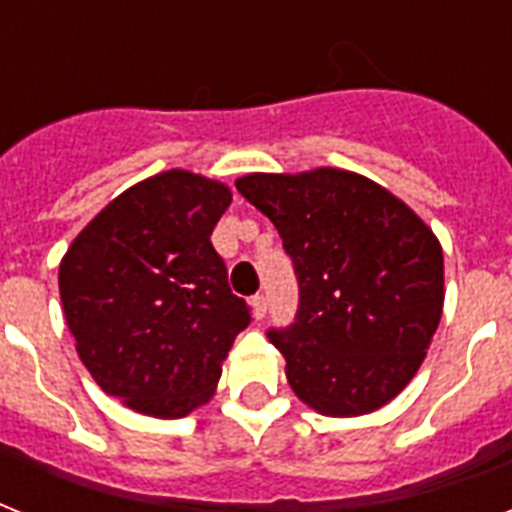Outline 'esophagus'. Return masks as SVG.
<instances>
[{
    "label": "esophagus",
    "mask_w": 512,
    "mask_h": 512,
    "mask_svg": "<svg viewBox=\"0 0 512 512\" xmlns=\"http://www.w3.org/2000/svg\"><path fill=\"white\" fill-rule=\"evenodd\" d=\"M252 305H255V319H265V313H268V300H265V295L252 297Z\"/></svg>",
    "instance_id": "esophagus-1"
}]
</instances>
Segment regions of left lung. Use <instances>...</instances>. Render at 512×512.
I'll use <instances>...</instances> for the list:
<instances>
[{"label":"left lung","mask_w":512,"mask_h":512,"mask_svg":"<svg viewBox=\"0 0 512 512\" xmlns=\"http://www.w3.org/2000/svg\"><path fill=\"white\" fill-rule=\"evenodd\" d=\"M236 191L276 225L295 268V321L268 329L292 390L329 417L388 404L441 321L444 252L433 231L377 183L329 167L247 175Z\"/></svg>","instance_id":"8db88e82"}]
</instances>
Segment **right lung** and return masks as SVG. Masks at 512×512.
<instances>
[{
	"label": "right lung",
	"instance_id": "right-lung-1",
	"mask_svg": "<svg viewBox=\"0 0 512 512\" xmlns=\"http://www.w3.org/2000/svg\"><path fill=\"white\" fill-rule=\"evenodd\" d=\"M228 204L223 183L162 172L116 196L60 263L82 364L135 412L175 420L204 404L252 321L209 239Z\"/></svg>",
	"mask_w": 512,
	"mask_h": 512
}]
</instances>
